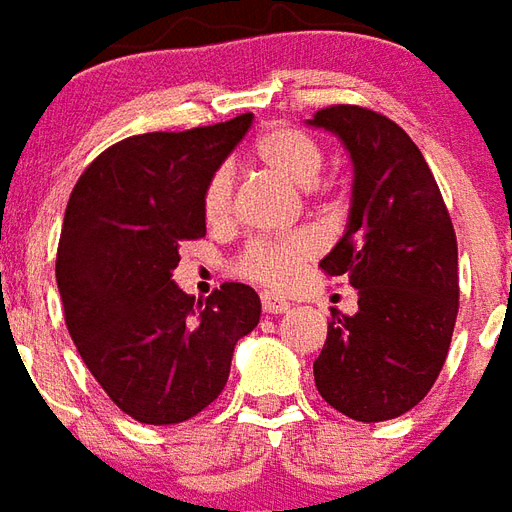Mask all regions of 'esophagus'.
Masks as SVG:
<instances>
[{"instance_id": "1", "label": "esophagus", "mask_w": 512, "mask_h": 512, "mask_svg": "<svg viewBox=\"0 0 512 512\" xmlns=\"http://www.w3.org/2000/svg\"><path fill=\"white\" fill-rule=\"evenodd\" d=\"M261 307H264V313H286L288 307H291V302L283 297H278V294H272V291H261Z\"/></svg>"}]
</instances>
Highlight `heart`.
Here are the masks:
<instances>
[{
	"instance_id": "heart-1",
	"label": "heart",
	"mask_w": 512,
	"mask_h": 512,
	"mask_svg": "<svg viewBox=\"0 0 512 512\" xmlns=\"http://www.w3.org/2000/svg\"><path fill=\"white\" fill-rule=\"evenodd\" d=\"M253 156L261 167L270 169L291 186L313 188L324 169V151L321 145L294 126H275L264 132L253 148ZM234 175L229 167L215 172L205 188V218L207 224L224 226L232 218ZM321 242L313 232H297L288 237H261L245 245L234 270L242 278H251L270 288H286L297 280L299 270L313 259Z\"/></svg>"
}]
</instances>
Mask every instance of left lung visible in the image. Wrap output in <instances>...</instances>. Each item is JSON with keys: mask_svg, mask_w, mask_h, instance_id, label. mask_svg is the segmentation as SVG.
Here are the masks:
<instances>
[{"mask_svg": "<svg viewBox=\"0 0 512 512\" xmlns=\"http://www.w3.org/2000/svg\"><path fill=\"white\" fill-rule=\"evenodd\" d=\"M307 124L332 132L351 156L348 224L321 270L345 275L359 294L353 315L332 310L315 388L353 421H388L429 394L451 348L459 313L451 215L424 153L386 115L334 105Z\"/></svg>", "mask_w": 512, "mask_h": 512, "instance_id": "left-lung-1", "label": "left lung"}]
</instances>
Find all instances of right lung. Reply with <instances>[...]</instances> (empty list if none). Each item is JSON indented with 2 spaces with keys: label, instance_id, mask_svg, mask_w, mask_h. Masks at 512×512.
<instances>
[{
  "label": "right lung",
  "instance_id": "obj_1",
  "mask_svg": "<svg viewBox=\"0 0 512 512\" xmlns=\"http://www.w3.org/2000/svg\"><path fill=\"white\" fill-rule=\"evenodd\" d=\"M253 115L148 132L99 153L72 188L56 283L69 337L107 397L140 424L202 413L224 391L259 294L224 283L202 299L172 280L180 242L205 237V188Z\"/></svg>",
  "mask_w": 512,
  "mask_h": 512
}]
</instances>
